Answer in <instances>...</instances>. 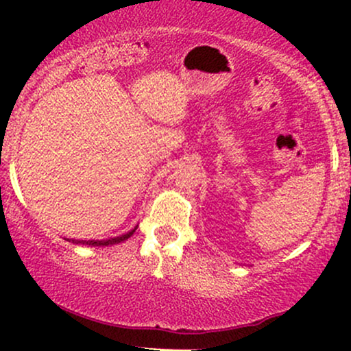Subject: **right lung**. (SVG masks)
<instances>
[{
    "instance_id": "1",
    "label": "right lung",
    "mask_w": 351,
    "mask_h": 351,
    "mask_svg": "<svg viewBox=\"0 0 351 351\" xmlns=\"http://www.w3.org/2000/svg\"><path fill=\"white\" fill-rule=\"evenodd\" d=\"M134 232H135V229H134V231L127 232V234H122V236H119V237H110V239H106V241H74V239H72V243H74V244H86V245H108V244H119V243H122V241L128 239V237H130L132 234H134Z\"/></svg>"
}]
</instances>
